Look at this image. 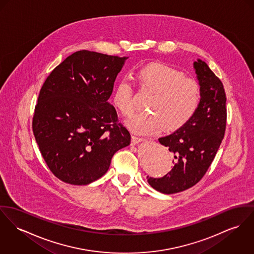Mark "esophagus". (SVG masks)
Listing matches in <instances>:
<instances>
[{"label": "esophagus", "mask_w": 254, "mask_h": 254, "mask_svg": "<svg viewBox=\"0 0 254 254\" xmlns=\"http://www.w3.org/2000/svg\"><path fill=\"white\" fill-rule=\"evenodd\" d=\"M142 141H144V138L137 136L131 137V144H132V145L138 144V143H140V142H142Z\"/></svg>", "instance_id": "1"}]
</instances>
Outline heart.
Instances as JSON below:
<instances>
[{
    "label": "heart",
    "mask_w": 254,
    "mask_h": 254,
    "mask_svg": "<svg viewBox=\"0 0 254 254\" xmlns=\"http://www.w3.org/2000/svg\"><path fill=\"white\" fill-rule=\"evenodd\" d=\"M140 86L151 93L147 109L126 121L135 134L150 135L160 131H174L186 126L194 116L201 99L199 85L193 79L165 64H150L137 71ZM133 89L130 82L122 79L112 95V103L124 116L134 111Z\"/></svg>",
    "instance_id": "heart-1"
}]
</instances>
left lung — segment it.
I'll use <instances>...</instances> for the list:
<instances>
[{
	"instance_id": "left-lung-1",
	"label": "left lung",
	"mask_w": 254,
	"mask_h": 254,
	"mask_svg": "<svg viewBox=\"0 0 254 254\" xmlns=\"http://www.w3.org/2000/svg\"><path fill=\"white\" fill-rule=\"evenodd\" d=\"M193 67L201 92L198 109L186 126L158 139L171 152L174 166L161 178L147 177L153 189L165 194L184 191L203 178L225 133L227 115L223 85L204 61L198 59Z\"/></svg>"
}]
</instances>
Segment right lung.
I'll return each mask as SVG.
<instances>
[{
  "label": "right lung",
  "instance_id": "right-lung-1",
  "mask_svg": "<svg viewBox=\"0 0 254 254\" xmlns=\"http://www.w3.org/2000/svg\"><path fill=\"white\" fill-rule=\"evenodd\" d=\"M127 57L81 50L43 83L33 118L40 154L61 181L84 186L109 169L114 154L130 144L108 102Z\"/></svg>",
  "mask_w": 254,
  "mask_h": 254
}]
</instances>
